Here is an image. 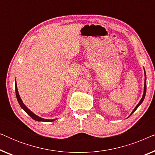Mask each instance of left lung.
<instances>
[{
	"mask_svg": "<svg viewBox=\"0 0 155 155\" xmlns=\"http://www.w3.org/2000/svg\"><path fill=\"white\" fill-rule=\"evenodd\" d=\"M145 86H144V92H143V97H142V99H140V102L137 104V105L136 106V107H135V108L134 109H133V111H132V113L130 114V115L129 116H130L131 115H132V114L134 113V112L135 111V110H136L137 108H138V107L142 103H143V100H144V99H145V94H146V74H145Z\"/></svg>",
	"mask_w": 155,
	"mask_h": 155,
	"instance_id": "8db88e82",
	"label": "left lung"
}]
</instances>
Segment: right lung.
Returning a JSON list of instances; mask_svg holds the SVG:
<instances>
[{"instance_id": "right-lung-1", "label": "right lung", "mask_w": 155, "mask_h": 155, "mask_svg": "<svg viewBox=\"0 0 155 155\" xmlns=\"http://www.w3.org/2000/svg\"><path fill=\"white\" fill-rule=\"evenodd\" d=\"M16 82V81H15ZM15 94H16V97H17V99H18V101L19 103V104L20 105V107L22 109L24 110V111L26 112V113L28 114V115L30 116L33 118L34 120H37V121H44V122H52V121H54V120H56L57 118L56 119H45V118H42L41 117H39V116H38L36 115L33 113L32 111H31L30 110H29L28 108H27L26 106L25 105V104L23 103V101H22V99H21L20 97V94H19L18 93V87H17V84L15 82Z\"/></svg>"}]
</instances>
